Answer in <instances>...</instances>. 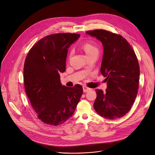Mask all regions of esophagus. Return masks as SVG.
<instances>
[{"label":"esophagus","instance_id":"1","mask_svg":"<svg viewBox=\"0 0 155 155\" xmlns=\"http://www.w3.org/2000/svg\"><path fill=\"white\" fill-rule=\"evenodd\" d=\"M82 88H83V91H84V92H85V93H86V92H87V91H90V90H91V88L87 87V86H84V85L82 87Z\"/></svg>","mask_w":155,"mask_h":155}]
</instances>
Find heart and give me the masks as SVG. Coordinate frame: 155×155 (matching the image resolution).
Instances as JSON below:
<instances>
[{
  "mask_svg": "<svg viewBox=\"0 0 155 155\" xmlns=\"http://www.w3.org/2000/svg\"><path fill=\"white\" fill-rule=\"evenodd\" d=\"M82 48L85 52L86 54L88 55V57L98 52V49L97 46L93 44L92 43H90V42L85 43L82 46ZM73 51H71L70 52V56L73 54Z\"/></svg>",
  "mask_w": 155,
  "mask_h": 155,
  "instance_id": "b5f03b06",
  "label": "heart"
}]
</instances>
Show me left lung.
<instances>
[{"label":"left lung","instance_id":"obj_1","mask_svg":"<svg viewBox=\"0 0 155 155\" xmlns=\"http://www.w3.org/2000/svg\"><path fill=\"white\" fill-rule=\"evenodd\" d=\"M103 46L101 73L106 78V92L96 89L94 107L101 117L114 120L131 109L139 88L140 69L134 51L122 36L105 30L86 32Z\"/></svg>","mask_w":155,"mask_h":155}]
</instances>
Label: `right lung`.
Segmentation results:
<instances>
[{
    "label": "right lung",
    "mask_w": 155,
    "mask_h": 155,
    "mask_svg": "<svg viewBox=\"0 0 155 155\" xmlns=\"http://www.w3.org/2000/svg\"><path fill=\"white\" fill-rule=\"evenodd\" d=\"M79 34H55L41 39L30 49L24 67L26 94L38 117L57 126L74 114L83 94L82 87L62 85L60 73L66 70L68 49Z\"/></svg>",
    "instance_id": "right-lung-1"
}]
</instances>
